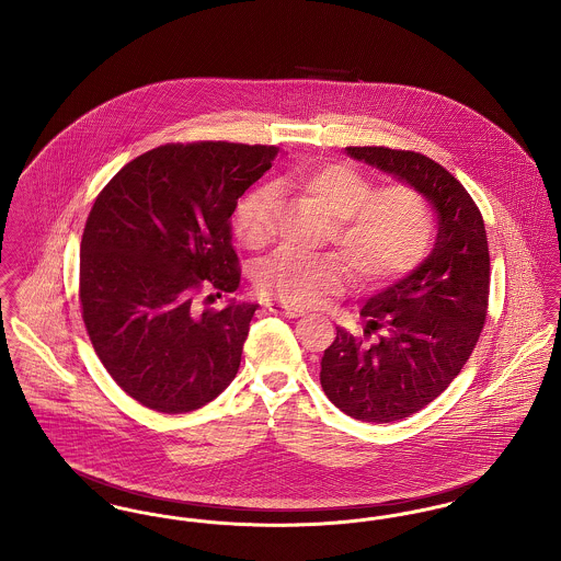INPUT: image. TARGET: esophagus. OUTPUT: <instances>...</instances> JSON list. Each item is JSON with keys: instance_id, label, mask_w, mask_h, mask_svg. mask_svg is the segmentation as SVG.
<instances>
[{"instance_id": "obj_1", "label": "esophagus", "mask_w": 561, "mask_h": 561, "mask_svg": "<svg viewBox=\"0 0 561 561\" xmlns=\"http://www.w3.org/2000/svg\"><path fill=\"white\" fill-rule=\"evenodd\" d=\"M265 307H267L271 313H284L286 318H300V316H305V309L288 307V305H282V302H275V300H265Z\"/></svg>"}]
</instances>
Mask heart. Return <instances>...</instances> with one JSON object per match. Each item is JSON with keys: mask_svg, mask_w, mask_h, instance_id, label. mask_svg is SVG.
I'll list each match as a JSON object with an SVG mask.
<instances>
[{"mask_svg": "<svg viewBox=\"0 0 561 561\" xmlns=\"http://www.w3.org/2000/svg\"><path fill=\"white\" fill-rule=\"evenodd\" d=\"M286 185L318 204L330 218V241L366 286H382L416 267L433 236V216L423 193L405 185L378 188L348 165L330 163L290 174ZM275 187L254 188L236 213L240 240L259 248L271 233ZM336 254H309L282 248L254 268L259 290L286 302H313L347 284Z\"/></svg>", "mask_w": 561, "mask_h": 561, "instance_id": "obj_1", "label": "heart"}]
</instances>
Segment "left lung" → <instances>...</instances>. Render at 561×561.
Segmentation results:
<instances>
[{
	"label": "left lung",
	"instance_id": "left-lung-1",
	"mask_svg": "<svg viewBox=\"0 0 561 561\" xmlns=\"http://www.w3.org/2000/svg\"><path fill=\"white\" fill-rule=\"evenodd\" d=\"M425 195L437 214L427 259L362 307L364 336L336 328L323 351V393L364 423L405 419L446 391L480 339L488 313L490 254L480 210L437 161L387 147H347Z\"/></svg>",
	"mask_w": 561,
	"mask_h": 561
}]
</instances>
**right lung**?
Returning a JSON list of instances; mask_svg holds the SVG:
<instances>
[{"label": "right lung", "instance_id": "right-lung-1", "mask_svg": "<svg viewBox=\"0 0 561 561\" xmlns=\"http://www.w3.org/2000/svg\"><path fill=\"white\" fill-rule=\"evenodd\" d=\"M277 151L161 145L126 163L96 197L81 236V318L111 378L138 403L185 414L218 398L240 370L259 305L231 298L222 311L199 313L195 296L204 286L240 288L231 214Z\"/></svg>", "mask_w": 561, "mask_h": 561}]
</instances>
